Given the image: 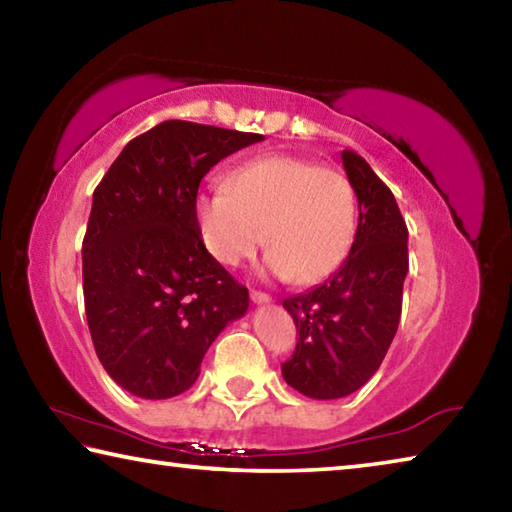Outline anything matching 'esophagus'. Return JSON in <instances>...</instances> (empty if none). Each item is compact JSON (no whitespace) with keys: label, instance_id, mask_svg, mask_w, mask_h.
Wrapping results in <instances>:
<instances>
[{"label":"esophagus","instance_id":"esophagus-1","mask_svg":"<svg viewBox=\"0 0 512 512\" xmlns=\"http://www.w3.org/2000/svg\"><path fill=\"white\" fill-rule=\"evenodd\" d=\"M250 300H253L255 305H268V302H271L273 298L264 291H250Z\"/></svg>","mask_w":512,"mask_h":512}]
</instances>
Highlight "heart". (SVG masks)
<instances>
[{
    "label": "heart",
    "instance_id": "obj_1",
    "mask_svg": "<svg viewBox=\"0 0 512 512\" xmlns=\"http://www.w3.org/2000/svg\"><path fill=\"white\" fill-rule=\"evenodd\" d=\"M225 185L198 194L194 205L198 235L219 264L246 262L264 237L271 248L266 271L307 287L348 259L357 237V194L341 169L264 155L230 171Z\"/></svg>",
    "mask_w": 512,
    "mask_h": 512
}]
</instances>
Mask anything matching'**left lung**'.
<instances>
[{"label": "left lung", "mask_w": 512, "mask_h": 512, "mask_svg": "<svg viewBox=\"0 0 512 512\" xmlns=\"http://www.w3.org/2000/svg\"><path fill=\"white\" fill-rule=\"evenodd\" d=\"M341 160L359 201L350 255L323 284L282 302L298 329L282 377L314 400H339L375 375L400 325L409 271V230L393 192L361 155L345 149Z\"/></svg>", "instance_id": "1"}]
</instances>
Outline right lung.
<instances>
[{
  "mask_svg": "<svg viewBox=\"0 0 512 512\" xmlns=\"http://www.w3.org/2000/svg\"><path fill=\"white\" fill-rule=\"evenodd\" d=\"M262 140L162 121L128 142L94 189L85 316L101 366L135 397L185 393L216 336L248 311V289L203 246L194 205L216 162Z\"/></svg>",
  "mask_w": 512,
  "mask_h": 512,
  "instance_id": "right-lung-1",
  "label": "right lung"
}]
</instances>
